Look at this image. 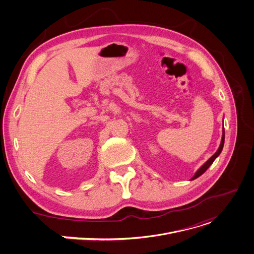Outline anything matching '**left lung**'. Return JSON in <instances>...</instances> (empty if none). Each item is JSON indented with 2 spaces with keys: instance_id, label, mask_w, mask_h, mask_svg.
Here are the masks:
<instances>
[{
  "instance_id": "left-lung-1",
  "label": "left lung",
  "mask_w": 254,
  "mask_h": 254,
  "mask_svg": "<svg viewBox=\"0 0 254 254\" xmlns=\"http://www.w3.org/2000/svg\"><path fill=\"white\" fill-rule=\"evenodd\" d=\"M224 141H225V130H223V136H222V141H221V145H220V147H219V149H218V151L209 159L206 161V162L196 171V173L193 175V177L191 178V180H193V179H195V178H197L198 176H200L202 173H204L205 171H206V169L209 168L211 165H212V163L214 162L215 161V159L220 155V153L222 152V150H223V147H224Z\"/></svg>"
}]
</instances>
